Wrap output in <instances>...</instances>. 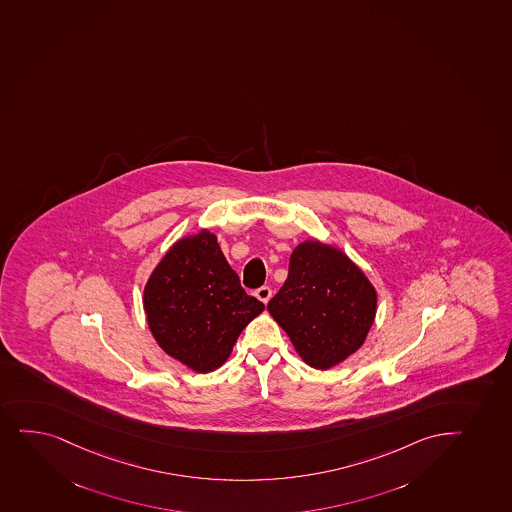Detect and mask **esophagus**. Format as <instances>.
<instances>
[{
	"instance_id": "esophagus-1",
	"label": "esophagus",
	"mask_w": 512,
	"mask_h": 512,
	"mask_svg": "<svg viewBox=\"0 0 512 512\" xmlns=\"http://www.w3.org/2000/svg\"><path fill=\"white\" fill-rule=\"evenodd\" d=\"M255 296L262 301V303H269V299L272 298V289L269 288V286H262V288L257 289L255 291Z\"/></svg>"
}]
</instances>
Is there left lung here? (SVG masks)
Masks as SVG:
<instances>
[{
  "mask_svg": "<svg viewBox=\"0 0 512 512\" xmlns=\"http://www.w3.org/2000/svg\"><path fill=\"white\" fill-rule=\"evenodd\" d=\"M376 303L373 284L342 250L306 240L291 253L288 279L267 310L308 366L330 369L364 344Z\"/></svg>",
  "mask_w": 512,
  "mask_h": 512,
  "instance_id": "1",
  "label": "left lung"
}]
</instances>
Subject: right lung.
<instances>
[{
  "label": "right lung",
  "instance_id": "right-lung-1",
  "mask_svg": "<svg viewBox=\"0 0 512 512\" xmlns=\"http://www.w3.org/2000/svg\"><path fill=\"white\" fill-rule=\"evenodd\" d=\"M143 303L161 349L196 373L218 369L265 308L245 293L218 238L207 230L185 236L165 253L144 286Z\"/></svg>",
  "mask_w": 512,
  "mask_h": 512
}]
</instances>
